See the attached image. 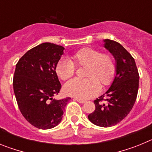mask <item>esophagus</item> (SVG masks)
<instances>
[{"label":"esophagus","instance_id":"34e87169","mask_svg":"<svg viewBox=\"0 0 152 152\" xmlns=\"http://www.w3.org/2000/svg\"><path fill=\"white\" fill-rule=\"evenodd\" d=\"M75 100H76V101H77V102H79V103H85V100H80V99H77V98H75Z\"/></svg>","mask_w":152,"mask_h":152}]
</instances>
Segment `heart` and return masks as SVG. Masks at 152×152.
<instances>
[{"instance_id":"heart-1","label":"heart","mask_w":152,"mask_h":152,"mask_svg":"<svg viewBox=\"0 0 152 152\" xmlns=\"http://www.w3.org/2000/svg\"><path fill=\"white\" fill-rule=\"evenodd\" d=\"M85 66L86 79L74 78L64 86L67 95L85 100L95 96L103 87L110 84L116 75V65L113 57L108 53H101L97 49L83 48L72 56V61L65 58H60L56 64V75L61 80L72 77L75 66Z\"/></svg>"}]
</instances>
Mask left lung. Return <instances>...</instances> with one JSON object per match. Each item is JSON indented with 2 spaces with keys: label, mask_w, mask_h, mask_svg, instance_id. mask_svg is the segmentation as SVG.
<instances>
[{
  "label": "left lung",
  "mask_w": 152,
  "mask_h": 152,
  "mask_svg": "<svg viewBox=\"0 0 152 152\" xmlns=\"http://www.w3.org/2000/svg\"><path fill=\"white\" fill-rule=\"evenodd\" d=\"M103 46L116 60V75L110 88L94 101L95 110L88 115L90 121L100 127H110L121 122L133 107L139 90V75L135 59L116 41L104 39ZM106 95L107 99H104ZM104 100V103L102 101Z\"/></svg>",
  "instance_id": "1"
}]
</instances>
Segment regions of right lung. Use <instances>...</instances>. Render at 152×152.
<instances>
[{"label": "right lung", "instance_id": "1", "mask_svg": "<svg viewBox=\"0 0 152 152\" xmlns=\"http://www.w3.org/2000/svg\"><path fill=\"white\" fill-rule=\"evenodd\" d=\"M64 48L42 43L23 55L16 65L13 85L24 118L33 126L49 129L59 124L70 97L56 100L61 85L55 71Z\"/></svg>", "mask_w": 152, "mask_h": 152}]
</instances>
